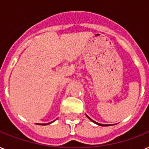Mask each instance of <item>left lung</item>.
I'll list each match as a JSON object with an SVG mask.
<instances>
[{
    "label": "left lung",
    "instance_id": "left-lung-1",
    "mask_svg": "<svg viewBox=\"0 0 149 149\" xmlns=\"http://www.w3.org/2000/svg\"><path fill=\"white\" fill-rule=\"evenodd\" d=\"M86 117H87V118H88L89 119H90V120H92V121H93V122H94V123H95V124H97V125H100V126H107V125H101V124H99V123H97V122H95V121H94V120H92V119H91V118H89L88 116H86Z\"/></svg>",
    "mask_w": 149,
    "mask_h": 149
}]
</instances>
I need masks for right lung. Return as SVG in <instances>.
<instances>
[{"instance_id":"1","label":"right lung","mask_w":149,"mask_h":149,"mask_svg":"<svg viewBox=\"0 0 149 149\" xmlns=\"http://www.w3.org/2000/svg\"><path fill=\"white\" fill-rule=\"evenodd\" d=\"M49 124H51V123H49ZM49 125V124H42V125Z\"/></svg>"}]
</instances>
